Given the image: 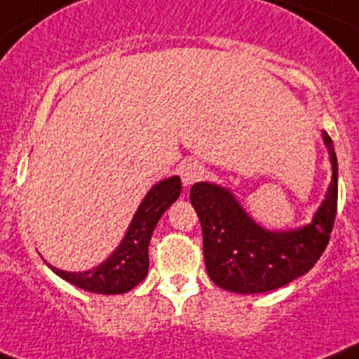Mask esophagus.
Wrapping results in <instances>:
<instances>
[{
  "mask_svg": "<svg viewBox=\"0 0 359 359\" xmlns=\"http://www.w3.org/2000/svg\"><path fill=\"white\" fill-rule=\"evenodd\" d=\"M203 173H205V168H203V164L196 163V161H187L180 168V179H182L184 186H191L193 182L202 179Z\"/></svg>",
  "mask_w": 359,
  "mask_h": 359,
  "instance_id": "esophagus-1",
  "label": "esophagus"
}]
</instances>
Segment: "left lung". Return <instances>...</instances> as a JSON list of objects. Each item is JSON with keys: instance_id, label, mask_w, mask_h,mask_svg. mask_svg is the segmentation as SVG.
<instances>
[{"instance_id": "1", "label": "left lung", "mask_w": 359, "mask_h": 359, "mask_svg": "<svg viewBox=\"0 0 359 359\" xmlns=\"http://www.w3.org/2000/svg\"><path fill=\"white\" fill-rule=\"evenodd\" d=\"M324 141L331 154L332 182L313 224L299 231H264L224 187L208 182L191 187L189 198L202 224L203 259L216 286L234 293L272 292L304 276L320 259L338 202L337 154L327 132Z\"/></svg>"}]
</instances>
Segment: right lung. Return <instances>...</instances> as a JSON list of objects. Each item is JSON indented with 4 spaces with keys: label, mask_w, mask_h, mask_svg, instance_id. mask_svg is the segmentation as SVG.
<instances>
[{
    "label": "right lung",
    "mask_w": 359,
    "mask_h": 359,
    "mask_svg": "<svg viewBox=\"0 0 359 359\" xmlns=\"http://www.w3.org/2000/svg\"><path fill=\"white\" fill-rule=\"evenodd\" d=\"M180 179L172 177L151 187L135 212L125 240L105 263L89 272H62L51 266L55 273L80 290L102 295L125 293L141 283L148 273V245L157 222L180 195Z\"/></svg>",
    "instance_id": "1"
}]
</instances>
